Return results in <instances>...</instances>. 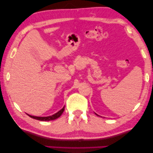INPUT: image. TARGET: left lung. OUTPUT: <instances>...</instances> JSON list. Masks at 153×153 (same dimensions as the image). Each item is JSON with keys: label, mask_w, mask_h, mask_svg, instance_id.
<instances>
[{"label": "left lung", "mask_w": 153, "mask_h": 153, "mask_svg": "<svg viewBox=\"0 0 153 153\" xmlns=\"http://www.w3.org/2000/svg\"><path fill=\"white\" fill-rule=\"evenodd\" d=\"M97 116H98V115H97Z\"/></svg>", "instance_id": "left-lung-1"}]
</instances>
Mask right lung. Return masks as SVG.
Masks as SVG:
<instances>
[{
  "instance_id": "1",
  "label": "right lung",
  "mask_w": 153,
  "mask_h": 153,
  "mask_svg": "<svg viewBox=\"0 0 153 153\" xmlns=\"http://www.w3.org/2000/svg\"><path fill=\"white\" fill-rule=\"evenodd\" d=\"M64 109H65V106L62 108V109H60L59 111L56 113V114L52 115V116H47V117H38V116H30V115H29V114H27V115H28V116H30V118L36 119V120H41V121H49V120H55V119L59 118V117L62 115V113H63Z\"/></svg>"
}]
</instances>
